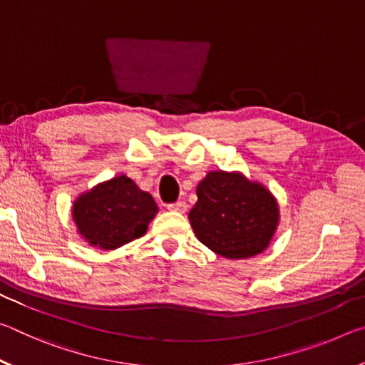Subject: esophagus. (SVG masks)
Listing matches in <instances>:
<instances>
[{"mask_svg": "<svg viewBox=\"0 0 365 365\" xmlns=\"http://www.w3.org/2000/svg\"><path fill=\"white\" fill-rule=\"evenodd\" d=\"M187 202L185 201H175V202H172V205H169L168 206V209H170V211H177V212H185L187 211Z\"/></svg>", "mask_w": 365, "mask_h": 365, "instance_id": "obj_1", "label": "esophagus"}]
</instances>
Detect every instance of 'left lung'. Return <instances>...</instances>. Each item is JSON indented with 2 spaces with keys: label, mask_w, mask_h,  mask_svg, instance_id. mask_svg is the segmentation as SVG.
Returning <instances> with one entry per match:
<instances>
[{
  "label": "left lung",
  "mask_w": 365,
  "mask_h": 365,
  "mask_svg": "<svg viewBox=\"0 0 365 365\" xmlns=\"http://www.w3.org/2000/svg\"><path fill=\"white\" fill-rule=\"evenodd\" d=\"M196 195L190 224L215 255L246 259L267 248L279 225V205L261 183L240 172L214 170L197 185Z\"/></svg>",
  "instance_id": "1"
}]
</instances>
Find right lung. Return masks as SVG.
I'll return each instance as SVG.
<instances>
[{"label": "right lung", "mask_w": 365, "mask_h": 365, "mask_svg": "<svg viewBox=\"0 0 365 365\" xmlns=\"http://www.w3.org/2000/svg\"><path fill=\"white\" fill-rule=\"evenodd\" d=\"M156 214L153 196L127 175L96 185L80 195L72 206L77 232L85 242L101 250L120 248L143 237Z\"/></svg>", "instance_id": "obj_1"}]
</instances>
